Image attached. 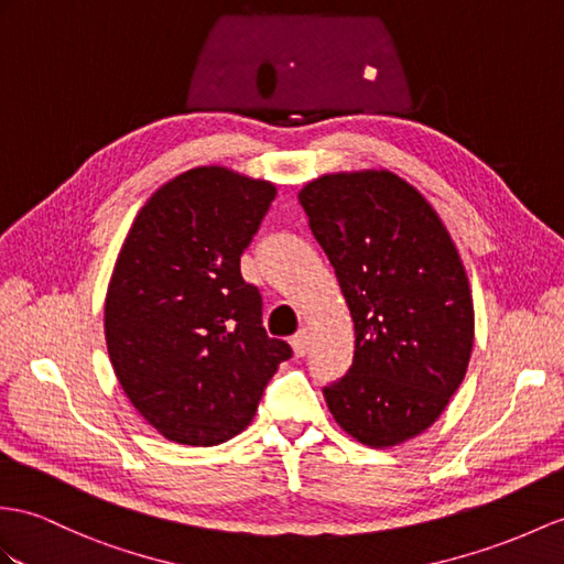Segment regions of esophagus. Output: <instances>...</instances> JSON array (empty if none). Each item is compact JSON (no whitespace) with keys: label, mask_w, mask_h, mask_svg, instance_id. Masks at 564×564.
Returning a JSON list of instances; mask_svg holds the SVG:
<instances>
[{"label":"esophagus","mask_w":564,"mask_h":564,"mask_svg":"<svg viewBox=\"0 0 564 564\" xmlns=\"http://www.w3.org/2000/svg\"><path fill=\"white\" fill-rule=\"evenodd\" d=\"M308 329H299V333L292 337V349H294V356H304L308 351Z\"/></svg>","instance_id":"1"}]
</instances>
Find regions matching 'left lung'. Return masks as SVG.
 <instances>
[{"instance_id": "left-lung-1", "label": "left lung", "mask_w": 564, "mask_h": 564, "mask_svg": "<svg viewBox=\"0 0 564 564\" xmlns=\"http://www.w3.org/2000/svg\"><path fill=\"white\" fill-rule=\"evenodd\" d=\"M299 200L354 321V364L325 388L361 445H402L441 419L474 349L462 256L433 205L390 170L333 172Z\"/></svg>"}]
</instances>
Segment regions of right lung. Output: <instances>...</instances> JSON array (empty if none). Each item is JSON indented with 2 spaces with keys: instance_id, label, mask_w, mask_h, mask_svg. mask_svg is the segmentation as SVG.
I'll return each instance as SVG.
<instances>
[{
  "instance_id": "add662e5",
  "label": "right lung",
  "mask_w": 564,
  "mask_h": 564,
  "mask_svg": "<svg viewBox=\"0 0 564 564\" xmlns=\"http://www.w3.org/2000/svg\"><path fill=\"white\" fill-rule=\"evenodd\" d=\"M278 186L223 164L194 167L145 200L105 296V341L123 394L178 445L210 447L256 416L292 349L260 325L239 260Z\"/></svg>"
}]
</instances>
